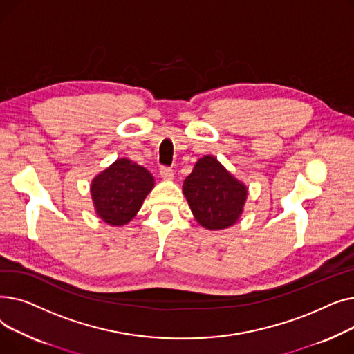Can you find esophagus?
<instances>
[{
  "label": "esophagus",
  "instance_id": "1",
  "mask_svg": "<svg viewBox=\"0 0 354 354\" xmlns=\"http://www.w3.org/2000/svg\"><path fill=\"white\" fill-rule=\"evenodd\" d=\"M159 174H160L162 179H165V180H172L174 179V171L169 169V167H166V166L160 167Z\"/></svg>",
  "mask_w": 354,
  "mask_h": 354
}]
</instances>
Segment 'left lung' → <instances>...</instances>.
<instances>
[{"instance_id": "obj_1", "label": "left lung", "mask_w": 354, "mask_h": 354, "mask_svg": "<svg viewBox=\"0 0 354 354\" xmlns=\"http://www.w3.org/2000/svg\"><path fill=\"white\" fill-rule=\"evenodd\" d=\"M183 195L198 224L215 231L235 224L244 211L248 191L216 158L205 155L183 180Z\"/></svg>"}]
</instances>
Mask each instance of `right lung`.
<instances>
[{
    "mask_svg": "<svg viewBox=\"0 0 354 354\" xmlns=\"http://www.w3.org/2000/svg\"><path fill=\"white\" fill-rule=\"evenodd\" d=\"M155 187L152 174L126 158L118 159L91 180V199L99 218L113 227L126 225Z\"/></svg>",
    "mask_w": 354,
    "mask_h": 354,
    "instance_id": "right-lung-1",
    "label": "right lung"
}]
</instances>
